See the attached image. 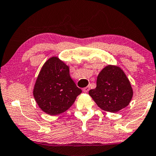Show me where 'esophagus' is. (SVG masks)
Returning <instances> with one entry per match:
<instances>
[{
    "mask_svg": "<svg viewBox=\"0 0 156 156\" xmlns=\"http://www.w3.org/2000/svg\"><path fill=\"white\" fill-rule=\"evenodd\" d=\"M89 87H85V88H83V92H85V93H86V92H88V91H89Z\"/></svg>",
    "mask_w": 156,
    "mask_h": 156,
    "instance_id": "34e87169",
    "label": "esophagus"
}]
</instances>
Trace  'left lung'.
<instances>
[{
  "label": "left lung",
  "instance_id": "8db88e82",
  "mask_svg": "<svg viewBox=\"0 0 156 156\" xmlns=\"http://www.w3.org/2000/svg\"><path fill=\"white\" fill-rule=\"evenodd\" d=\"M89 94L102 110L117 112L129 105L133 97V89L121 67L108 65L99 73L97 87L90 90Z\"/></svg>",
  "mask_w": 156,
  "mask_h": 156
}]
</instances>
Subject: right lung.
Instances as JSON below:
<instances>
[{
	"instance_id": "1",
	"label": "right lung",
	"mask_w": 156,
	"mask_h": 156,
	"mask_svg": "<svg viewBox=\"0 0 156 156\" xmlns=\"http://www.w3.org/2000/svg\"><path fill=\"white\" fill-rule=\"evenodd\" d=\"M81 92L71 78L69 66L57 57H51L44 64L33 89L37 105L51 115L68 110Z\"/></svg>"
}]
</instances>
